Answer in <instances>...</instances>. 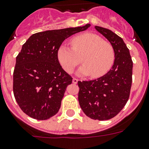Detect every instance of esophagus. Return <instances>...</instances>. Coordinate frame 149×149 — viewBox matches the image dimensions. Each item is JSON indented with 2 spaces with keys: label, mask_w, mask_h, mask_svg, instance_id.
<instances>
[{
  "label": "esophagus",
  "mask_w": 149,
  "mask_h": 149,
  "mask_svg": "<svg viewBox=\"0 0 149 149\" xmlns=\"http://www.w3.org/2000/svg\"><path fill=\"white\" fill-rule=\"evenodd\" d=\"M77 82H78V80H77V79L73 78V80H72V83H73V84H76Z\"/></svg>",
  "instance_id": "1"
}]
</instances>
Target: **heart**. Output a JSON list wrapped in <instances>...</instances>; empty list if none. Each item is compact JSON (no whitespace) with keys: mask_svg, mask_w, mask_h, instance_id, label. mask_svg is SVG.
Masks as SVG:
<instances>
[{"mask_svg":"<svg viewBox=\"0 0 149 149\" xmlns=\"http://www.w3.org/2000/svg\"><path fill=\"white\" fill-rule=\"evenodd\" d=\"M71 44L72 48L63 43L56 51V58L67 73L73 72L81 63V57L84 65L76 72L78 76L98 78L106 74L113 65L115 52L113 46L97 34L77 35L71 39Z\"/></svg>","mask_w":149,"mask_h":149,"instance_id":"heart-1","label":"heart"}]
</instances>
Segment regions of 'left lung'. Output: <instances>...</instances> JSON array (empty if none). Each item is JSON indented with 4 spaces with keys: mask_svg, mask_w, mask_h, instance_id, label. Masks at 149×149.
I'll list each match as a JSON object with an SVG mask.
<instances>
[{
    "mask_svg": "<svg viewBox=\"0 0 149 149\" xmlns=\"http://www.w3.org/2000/svg\"><path fill=\"white\" fill-rule=\"evenodd\" d=\"M113 46L115 60L106 74L89 81H78L79 104L91 119L113 118L127 103L132 84L133 62L123 39L108 29L95 26Z\"/></svg>",
    "mask_w": 149,
    "mask_h": 149,
    "instance_id": "8db88e82",
    "label": "left lung"
}]
</instances>
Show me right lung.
I'll list each match as a JSON object with an SVG mask.
<instances>
[{"mask_svg": "<svg viewBox=\"0 0 149 149\" xmlns=\"http://www.w3.org/2000/svg\"><path fill=\"white\" fill-rule=\"evenodd\" d=\"M89 26L36 33L22 45L13 72V93L24 113L45 120L58 113L72 77L59 63L56 51L65 39Z\"/></svg>", "mask_w": 149, "mask_h": 149, "instance_id": "1", "label": "right lung"}]
</instances>
